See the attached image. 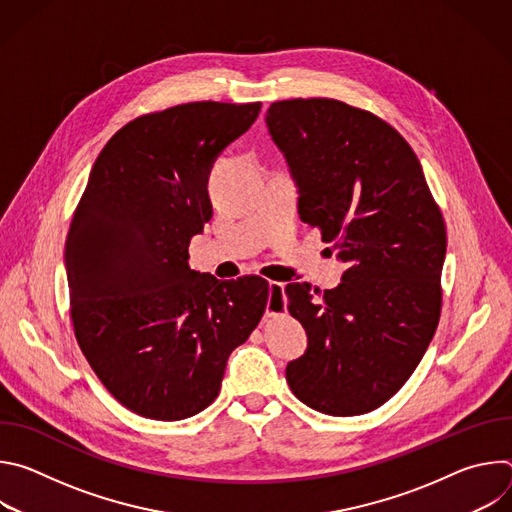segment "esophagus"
<instances>
[{"label":"esophagus","mask_w":512,"mask_h":512,"mask_svg":"<svg viewBox=\"0 0 512 512\" xmlns=\"http://www.w3.org/2000/svg\"><path fill=\"white\" fill-rule=\"evenodd\" d=\"M279 310H287L285 302V285L279 281L269 283V302H267V316H275Z\"/></svg>","instance_id":"1"}]
</instances>
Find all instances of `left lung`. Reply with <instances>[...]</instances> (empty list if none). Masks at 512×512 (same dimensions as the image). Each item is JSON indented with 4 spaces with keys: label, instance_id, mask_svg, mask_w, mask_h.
Returning a JSON list of instances; mask_svg holds the SVG:
<instances>
[{
    "label": "left lung",
    "instance_id": "obj_1",
    "mask_svg": "<svg viewBox=\"0 0 512 512\" xmlns=\"http://www.w3.org/2000/svg\"><path fill=\"white\" fill-rule=\"evenodd\" d=\"M265 121L298 184L302 221L346 263L324 294L310 283L285 287L287 310L308 334L285 379L320 413H369L405 385L440 322V206L411 145L371 111L291 99L271 103Z\"/></svg>",
    "mask_w": 512,
    "mask_h": 512
}]
</instances>
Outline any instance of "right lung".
<instances>
[{"label": "right lung", "mask_w": 512, "mask_h": 512, "mask_svg": "<svg viewBox=\"0 0 512 512\" xmlns=\"http://www.w3.org/2000/svg\"><path fill=\"white\" fill-rule=\"evenodd\" d=\"M261 103H184L123 125L72 216L64 263L77 342L129 411L178 421L221 391L229 354L269 302L259 275L218 281L188 265L210 221L208 174Z\"/></svg>", "instance_id": "1"}]
</instances>
